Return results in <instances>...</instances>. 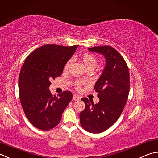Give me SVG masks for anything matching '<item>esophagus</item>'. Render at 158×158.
Here are the masks:
<instances>
[{
    "instance_id": "esophagus-1",
    "label": "esophagus",
    "mask_w": 158,
    "mask_h": 158,
    "mask_svg": "<svg viewBox=\"0 0 158 158\" xmlns=\"http://www.w3.org/2000/svg\"><path fill=\"white\" fill-rule=\"evenodd\" d=\"M73 98L74 101H79V100L81 99V97H80L79 96L77 95V94H74Z\"/></svg>"
}]
</instances>
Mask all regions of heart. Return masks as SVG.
<instances>
[{
    "mask_svg": "<svg viewBox=\"0 0 158 158\" xmlns=\"http://www.w3.org/2000/svg\"><path fill=\"white\" fill-rule=\"evenodd\" d=\"M81 60L83 61V63L84 64L85 66L87 68V69H90V68H92V69H94V68L97 66V65L98 64V60L97 57H96L94 55L90 54V53H84L82 56H81ZM73 60L70 59L65 64L64 67V70L66 71L68 69H69V67L70 66L71 63H72ZM83 84V83L82 81H77L75 82V88L77 89H80L81 88V86Z\"/></svg>",
    "mask_w": 158,
    "mask_h": 158,
    "instance_id": "obj_1",
    "label": "heart"
}]
</instances>
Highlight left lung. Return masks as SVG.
Segmentation results:
<instances>
[{
    "mask_svg": "<svg viewBox=\"0 0 158 158\" xmlns=\"http://www.w3.org/2000/svg\"><path fill=\"white\" fill-rule=\"evenodd\" d=\"M88 50L104 55L106 64L94 87L99 102L94 104L88 98H82L85 108L80 113L79 118L85 131L98 134L112 126L124 109L130 88L129 72L125 60L115 48L102 46Z\"/></svg>",
    "mask_w": 158,
    "mask_h": 158,
    "instance_id": "left-lung-1",
    "label": "left lung"
}]
</instances>
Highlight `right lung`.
Returning a JSON list of instances; mask_svg holds the SVG:
<instances>
[{
    "mask_svg": "<svg viewBox=\"0 0 158 158\" xmlns=\"http://www.w3.org/2000/svg\"><path fill=\"white\" fill-rule=\"evenodd\" d=\"M78 45L46 44L30 53L22 67L18 86L20 103L27 118L41 130H49L60 123L62 113L73 98L70 91L58 97L49 90L51 80L60 77L64 65Z\"/></svg>",
    "mask_w": 158,
    "mask_h": 158,
    "instance_id": "obj_1",
    "label": "right lung"
}]
</instances>
